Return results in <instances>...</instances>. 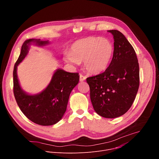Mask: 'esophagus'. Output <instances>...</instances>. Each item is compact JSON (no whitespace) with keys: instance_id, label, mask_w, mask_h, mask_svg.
Masks as SVG:
<instances>
[{"instance_id":"esophagus-1","label":"esophagus","mask_w":159,"mask_h":159,"mask_svg":"<svg viewBox=\"0 0 159 159\" xmlns=\"http://www.w3.org/2000/svg\"><path fill=\"white\" fill-rule=\"evenodd\" d=\"M80 79H79V80H80V82H82V81H84V80H85L86 79V77L85 76H84V75H83L82 74H80Z\"/></svg>"}]
</instances>
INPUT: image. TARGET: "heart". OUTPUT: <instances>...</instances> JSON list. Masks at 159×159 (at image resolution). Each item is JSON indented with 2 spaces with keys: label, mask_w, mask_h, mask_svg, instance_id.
<instances>
[{
  "label": "heart",
  "mask_w": 159,
  "mask_h": 159,
  "mask_svg": "<svg viewBox=\"0 0 159 159\" xmlns=\"http://www.w3.org/2000/svg\"><path fill=\"white\" fill-rule=\"evenodd\" d=\"M112 54L113 47L109 40L92 36L74 42L66 60L74 63L83 61L87 72L98 74L106 69Z\"/></svg>",
  "instance_id": "obj_1"
}]
</instances>
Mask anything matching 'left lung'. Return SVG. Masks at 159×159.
<instances>
[{
    "label": "left lung",
    "instance_id": "obj_1",
    "mask_svg": "<svg viewBox=\"0 0 159 159\" xmlns=\"http://www.w3.org/2000/svg\"><path fill=\"white\" fill-rule=\"evenodd\" d=\"M114 38V51L106 70L86 79L90 97L98 114L115 118L131 107L139 84V64L135 51L125 36L118 30H109Z\"/></svg>",
    "mask_w": 159,
    "mask_h": 159
}]
</instances>
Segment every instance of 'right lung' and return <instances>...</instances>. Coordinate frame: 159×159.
<instances>
[{
  "label": "right lung",
  "mask_w": 159,
  "mask_h": 159,
  "mask_svg": "<svg viewBox=\"0 0 159 159\" xmlns=\"http://www.w3.org/2000/svg\"><path fill=\"white\" fill-rule=\"evenodd\" d=\"M31 42H35L40 46L48 43L39 39H30L24 42L14 67V95L20 111L30 120L41 126H50L58 122L63 117L70 93L79 83V73L66 72L58 69L42 93L34 96L26 94L19 85L16 71L17 66L27 55L28 44Z\"/></svg>",
  "instance_id": "right-lung-1"
}]
</instances>
